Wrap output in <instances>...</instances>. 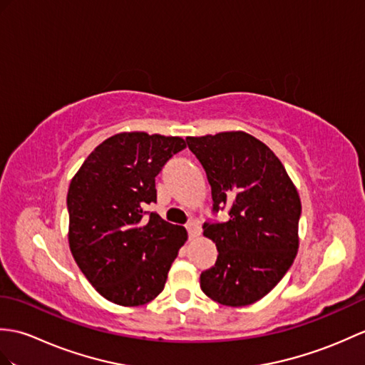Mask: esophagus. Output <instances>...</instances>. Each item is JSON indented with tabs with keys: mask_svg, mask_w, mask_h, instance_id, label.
<instances>
[{
	"mask_svg": "<svg viewBox=\"0 0 365 365\" xmlns=\"http://www.w3.org/2000/svg\"><path fill=\"white\" fill-rule=\"evenodd\" d=\"M186 232H188L190 238H196V236H199V233H200L199 222L194 221V219H191V221L186 224Z\"/></svg>",
	"mask_w": 365,
	"mask_h": 365,
	"instance_id": "34e87169",
	"label": "esophagus"
}]
</instances>
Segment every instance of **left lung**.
<instances>
[{
	"instance_id": "1",
	"label": "left lung",
	"mask_w": 365,
	"mask_h": 365,
	"mask_svg": "<svg viewBox=\"0 0 365 365\" xmlns=\"http://www.w3.org/2000/svg\"><path fill=\"white\" fill-rule=\"evenodd\" d=\"M205 169L213 215L203 235L216 244L215 266L200 274V287L225 307H245L264 297L292 266L299 249L302 203L278 157L245 132L186 138Z\"/></svg>"
}]
</instances>
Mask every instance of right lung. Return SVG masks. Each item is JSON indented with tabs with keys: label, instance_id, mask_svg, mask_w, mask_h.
I'll return each instance as SVG.
<instances>
[{
	"label": "right lung",
	"instance_id": "1",
	"mask_svg": "<svg viewBox=\"0 0 365 365\" xmlns=\"http://www.w3.org/2000/svg\"><path fill=\"white\" fill-rule=\"evenodd\" d=\"M185 148L179 137L118 133L91 152L71 180L70 249L110 302L138 307L163 291L186 230L144 208L157 202L155 177Z\"/></svg>",
	"mask_w": 365,
	"mask_h": 365
}]
</instances>
